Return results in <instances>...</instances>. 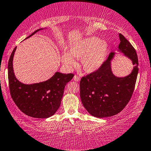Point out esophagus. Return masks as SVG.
Masks as SVG:
<instances>
[{
    "label": "esophagus",
    "instance_id": "34e87169",
    "mask_svg": "<svg viewBox=\"0 0 151 151\" xmlns=\"http://www.w3.org/2000/svg\"><path fill=\"white\" fill-rule=\"evenodd\" d=\"M74 81H79L80 80V77L78 75H74Z\"/></svg>",
    "mask_w": 151,
    "mask_h": 151
}]
</instances>
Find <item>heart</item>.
I'll list each match as a JSON object with an SVG mask.
<instances>
[{
  "label": "heart",
  "mask_w": 151,
  "mask_h": 151,
  "mask_svg": "<svg viewBox=\"0 0 151 151\" xmlns=\"http://www.w3.org/2000/svg\"><path fill=\"white\" fill-rule=\"evenodd\" d=\"M70 53L76 58H82V65L87 72H94L102 65L108 52V45L98 37H89L72 45ZM61 60L69 66L75 65L76 62L69 53L62 54Z\"/></svg>",
  "instance_id": "b5f03b06"
}]
</instances>
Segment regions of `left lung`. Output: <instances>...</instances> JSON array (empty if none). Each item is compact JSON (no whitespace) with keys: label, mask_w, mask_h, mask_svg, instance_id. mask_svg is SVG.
<instances>
[{"label":"left lung","mask_w":151,"mask_h":151,"mask_svg":"<svg viewBox=\"0 0 151 151\" xmlns=\"http://www.w3.org/2000/svg\"><path fill=\"white\" fill-rule=\"evenodd\" d=\"M118 49L132 60L134 69L126 77L118 78L111 70L110 60L114 53L94 72L82 77L80 97L86 109L98 118L110 117L120 113L129 102L134 92L138 74V57L136 50L122 34H119Z\"/></svg>","instance_id":"left-lung-1"}]
</instances>
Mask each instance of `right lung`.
Here are the masks:
<instances>
[{"label": "right lung", "mask_w": 151, "mask_h": 151, "mask_svg": "<svg viewBox=\"0 0 151 151\" xmlns=\"http://www.w3.org/2000/svg\"><path fill=\"white\" fill-rule=\"evenodd\" d=\"M40 29L28 36L34 35ZM14 47L8 62L9 92L13 101L27 116L37 118H47L53 116L58 109L65 85L74 77V74L56 72L51 79L41 83L26 85L16 79L12 68Z\"/></svg>", "instance_id": "obj_1"}]
</instances>
